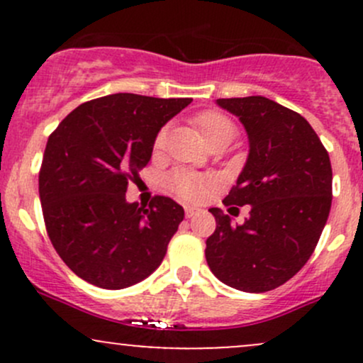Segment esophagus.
I'll use <instances>...</instances> for the list:
<instances>
[{
  "label": "esophagus",
  "instance_id": "1",
  "mask_svg": "<svg viewBox=\"0 0 363 363\" xmlns=\"http://www.w3.org/2000/svg\"><path fill=\"white\" fill-rule=\"evenodd\" d=\"M198 208H194V206H186L184 208V213H186V218H193L194 215H198Z\"/></svg>",
  "mask_w": 363,
  "mask_h": 363
}]
</instances>
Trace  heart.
I'll list each match as a JSON object with an SVG mask.
<instances>
[{"label":"heart","instance_id":"obj_1","mask_svg":"<svg viewBox=\"0 0 363 363\" xmlns=\"http://www.w3.org/2000/svg\"><path fill=\"white\" fill-rule=\"evenodd\" d=\"M196 126H198L201 135L205 136L208 145H213L215 141L223 138H234L235 136V124L232 123L227 116L220 114L216 111H205L194 118ZM167 126L162 128L157 133L155 140H153V147L155 150H160L165 145V138H167ZM167 184L170 189L182 199L187 201H198V199L205 198L213 187V181L210 177L198 176V174H191L187 170H174L167 177Z\"/></svg>","mask_w":363,"mask_h":363}]
</instances>
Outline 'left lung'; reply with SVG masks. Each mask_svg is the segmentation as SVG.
<instances>
[{"mask_svg": "<svg viewBox=\"0 0 363 363\" xmlns=\"http://www.w3.org/2000/svg\"><path fill=\"white\" fill-rule=\"evenodd\" d=\"M249 136V157L225 206L251 205L245 222L211 208L216 228L206 240L210 269L232 289L261 294L289 281L314 252L333 199L328 150L298 112L254 95L218 99Z\"/></svg>", "mask_w": 363, "mask_h": 363, "instance_id": "8db88e82", "label": "left lung"}]
</instances>
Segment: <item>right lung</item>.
Returning <instances> with one entry per match:
<instances>
[{
  "label": "right lung",
  "instance_id": "1",
  "mask_svg": "<svg viewBox=\"0 0 363 363\" xmlns=\"http://www.w3.org/2000/svg\"><path fill=\"white\" fill-rule=\"evenodd\" d=\"M193 99L114 94L69 112L49 136L39 196L49 239L77 277L119 290L160 266L184 210L167 196L126 201L160 128Z\"/></svg>",
  "mask_w": 363,
  "mask_h": 363
}]
</instances>
